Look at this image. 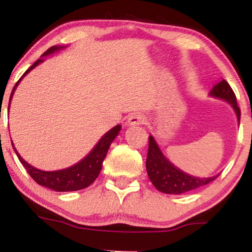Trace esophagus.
Masks as SVG:
<instances>
[{
    "label": "esophagus",
    "mask_w": 252,
    "mask_h": 252,
    "mask_svg": "<svg viewBox=\"0 0 252 252\" xmlns=\"http://www.w3.org/2000/svg\"><path fill=\"white\" fill-rule=\"evenodd\" d=\"M144 122V116L142 114H138V112H136V114H132L130 115L129 118H128V124L129 126H141V124H143Z\"/></svg>",
    "instance_id": "esophagus-1"
}]
</instances>
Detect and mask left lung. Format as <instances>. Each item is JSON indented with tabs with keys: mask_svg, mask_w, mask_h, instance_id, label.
I'll return each mask as SVG.
<instances>
[{
	"mask_svg": "<svg viewBox=\"0 0 252 252\" xmlns=\"http://www.w3.org/2000/svg\"><path fill=\"white\" fill-rule=\"evenodd\" d=\"M210 94L230 103L231 106L235 110L238 122L241 121V109L237 105L236 94L226 80L222 79L220 83L213 86ZM146 167L150 181L154 185L155 189L160 190V192L167 193V194H182V193L189 192V190L210 184L211 181H213L218 176L195 178V176L186 174L181 169L176 168L174 164L170 163L167 160L166 156L162 154V152L158 148L153 136H149V147Z\"/></svg>",
	"mask_w": 252,
	"mask_h": 252,
	"instance_id": "left-lung-1",
	"label": "left lung"
}]
</instances>
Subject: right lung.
Wrapping results in <instances>:
<instances>
[{
    "mask_svg": "<svg viewBox=\"0 0 252 252\" xmlns=\"http://www.w3.org/2000/svg\"><path fill=\"white\" fill-rule=\"evenodd\" d=\"M62 48L63 47L52 46L51 48H48V50L42 54V57H46L48 56V54L54 53V52L58 50H62ZM40 63H42V59H37L36 62L25 72L24 76L17 80L15 86H14L13 91H11V94L9 98V105H10V100H11V97H13L14 91H15L16 86L19 85V83L21 82L22 78H24L31 70H33L35 66L39 65ZM120 130H121V126H116L115 128L109 130V131L106 132L102 138H100L99 142L94 146V148L90 152V154L88 156H85L82 161H79L78 163L73 164V166L68 167V168L56 170V172H45V170H40L35 168V167L31 166V164L26 162L24 158L20 156L19 153L16 152L13 142H11V146H13L14 150H15L20 162L24 164L25 168L27 169L28 174L33 178V180L35 181L36 184L47 187V189L57 190V192H70V190H78V189H86V187H89L92 182L96 180L97 176L99 175L100 170H102L103 161L104 158H105L106 153H108L110 144L112 143V141H114L115 137L118 135Z\"/></svg>",
    "mask_w": 252,
    "mask_h": 252,
    "instance_id": "1",
    "label": "right lung"
}]
</instances>
